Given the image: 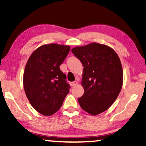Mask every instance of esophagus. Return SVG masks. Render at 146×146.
<instances>
[{
    "label": "esophagus",
    "instance_id": "obj_1",
    "mask_svg": "<svg viewBox=\"0 0 146 146\" xmlns=\"http://www.w3.org/2000/svg\"><path fill=\"white\" fill-rule=\"evenodd\" d=\"M77 83H77V81H73V82L70 83V85H71V87H73V86H75V85H77Z\"/></svg>",
    "mask_w": 146,
    "mask_h": 146
}]
</instances>
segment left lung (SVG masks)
<instances>
[{"label":"left lung","instance_id":"8db88e82","mask_svg":"<svg viewBox=\"0 0 146 146\" xmlns=\"http://www.w3.org/2000/svg\"><path fill=\"white\" fill-rule=\"evenodd\" d=\"M71 52L83 65L84 93L78 98L79 105L91 115H98L113 104L121 91L123 75L119 58L113 48L97 42L74 47Z\"/></svg>","mask_w":146,"mask_h":146}]
</instances>
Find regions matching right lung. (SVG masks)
Masks as SVG:
<instances>
[{
  "instance_id": "obj_1",
  "label": "right lung",
  "mask_w": 146,
  "mask_h": 146,
  "mask_svg": "<svg viewBox=\"0 0 146 146\" xmlns=\"http://www.w3.org/2000/svg\"><path fill=\"white\" fill-rule=\"evenodd\" d=\"M69 50L67 45L44 44L31 54L25 66V93L31 106L42 115L57 112L69 92L67 77L59 68Z\"/></svg>"
}]
</instances>
